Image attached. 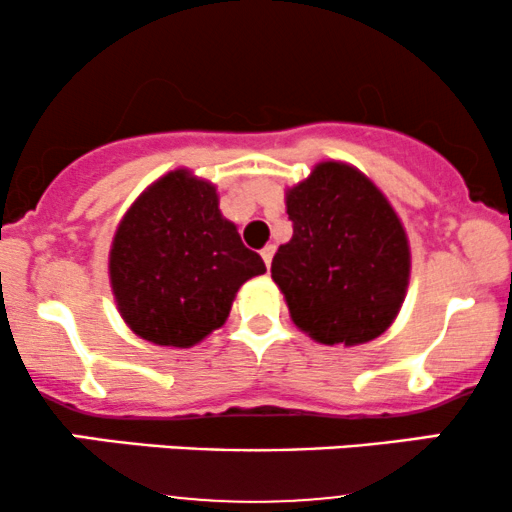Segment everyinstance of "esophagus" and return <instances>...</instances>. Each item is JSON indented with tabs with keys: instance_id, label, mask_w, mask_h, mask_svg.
Masks as SVG:
<instances>
[{
	"instance_id": "1",
	"label": "esophagus",
	"mask_w": 512,
	"mask_h": 512,
	"mask_svg": "<svg viewBox=\"0 0 512 512\" xmlns=\"http://www.w3.org/2000/svg\"><path fill=\"white\" fill-rule=\"evenodd\" d=\"M274 245H267V248H264L262 252H260V255H262V260H264V264H267V269L269 267H272V257H274Z\"/></svg>"
}]
</instances>
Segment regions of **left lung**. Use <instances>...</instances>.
<instances>
[{"label": "left lung", "mask_w": 512, "mask_h": 512, "mask_svg": "<svg viewBox=\"0 0 512 512\" xmlns=\"http://www.w3.org/2000/svg\"><path fill=\"white\" fill-rule=\"evenodd\" d=\"M293 236L272 260L293 325L315 342L358 346L392 322L409 289L404 223L366 173L320 161L286 187Z\"/></svg>", "instance_id": "8db88e82"}]
</instances>
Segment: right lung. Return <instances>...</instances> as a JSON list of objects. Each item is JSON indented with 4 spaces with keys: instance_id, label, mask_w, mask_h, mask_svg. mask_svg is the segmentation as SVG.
I'll return each instance as SVG.
<instances>
[{
    "instance_id": "right-lung-1",
    "label": "right lung",
    "mask_w": 512,
    "mask_h": 512,
    "mask_svg": "<svg viewBox=\"0 0 512 512\" xmlns=\"http://www.w3.org/2000/svg\"><path fill=\"white\" fill-rule=\"evenodd\" d=\"M267 272L214 182L175 168L132 202L108 255L110 289L125 325L158 346L190 349L228 320L236 293Z\"/></svg>"
}]
</instances>
